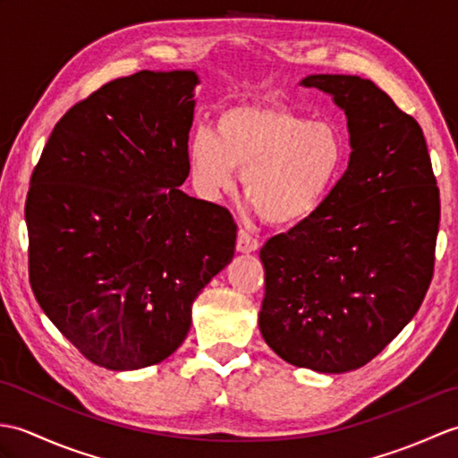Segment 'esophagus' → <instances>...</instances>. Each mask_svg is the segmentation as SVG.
<instances>
[{"label":"esophagus","mask_w":458,"mask_h":458,"mask_svg":"<svg viewBox=\"0 0 458 458\" xmlns=\"http://www.w3.org/2000/svg\"><path fill=\"white\" fill-rule=\"evenodd\" d=\"M259 248V242L250 234L246 230H238V240H236V250L240 254H251V251H256Z\"/></svg>","instance_id":"34e87169"}]
</instances>
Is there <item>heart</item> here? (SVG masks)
I'll return each mask as SVG.
<instances>
[{
	"label": "heart",
	"instance_id": "obj_1",
	"mask_svg": "<svg viewBox=\"0 0 458 458\" xmlns=\"http://www.w3.org/2000/svg\"><path fill=\"white\" fill-rule=\"evenodd\" d=\"M187 165L208 200L234 189L242 171V191L259 216L293 228L313 218L336 187L346 141L336 125L309 122L285 106H232L218 114L214 133H191Z\"/></svg>",
	"mask_w": 458,
	"mask_h": 458
}]
</instances>
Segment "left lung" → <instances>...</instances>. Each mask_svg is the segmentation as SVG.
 Segmentation results:
<instances>
[{"mask_svg": "<svg viewBox=\"0 0 458 458\" xmlns=\"http://www.w3.org/2000/svg\"><path fill=\"white\" fill-rule=\"evenodd\" d=\"M346 114L350 159L313 218L261 248L259 330L285 362L323 374L368 364L429 289L441 202L423 131L372 81L309 74Z\"/></svg>", "mask_w": 458, "mask_h": 458, "instance_id": "left-lung-1", "label": "left lung"}]
</instances>
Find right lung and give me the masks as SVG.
Returning <instances> with one entry per match:
<instances>
[{
  "label": "right lung",
  "mask_w": 458,
  "mask_h": 458,
  "mask_svg": "<svg viewBox=\"0 0 458 458\" xmlns=\"http://www.w3.org/2000/svg\"><path fill=\"white\" fill-rule=\"evenodd\" d=\"M194 71H140L68 110L27 192L37 303L96 366L140 369L187 338L192 303L234 258L226 208L189 197Z\"/></svg>",
  "instance_id": "obj_1"
}]
</instances>
